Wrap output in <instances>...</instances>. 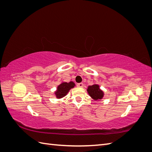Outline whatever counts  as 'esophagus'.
I'll return each mask as SVG.
<instances>
[{"label": "esophagus", "mask_w": 152, "mask_h": 152, "mask_svg": "<svg viewBox=\"0 0 152 152\" xmlns=\"http://www.w3.org/2000/svg\"><path fill=\"white\" fill-rule=\"evenodd\" d=\"M77 86L79 87H84V84H83V83H78L77 84Z\"/></svg>", "instance_id": "obj_1"}]
</instances>
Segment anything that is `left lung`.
<instances>
[{"label": "left lung", "instance_id": "8db88e82", "mask_svg": "<svg viewBox=\"0 0 152 152\" xmlns=\"http://www.w3.org/2000/svg\"><path fill=\"white\" fill-rule=\"evenodd\" d=\"M87 92L91 97L94 100L101 99L103 97V93L102 90H100L99 86L97 84H94L90 86L87 89Z\"/></svg>", "mask_w": 152, "mask_h": 152}]
</instances>
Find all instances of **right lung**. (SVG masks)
Here are the masks:
<instances>
[{"label":"right lung","mask_w":152,"mask_h":152,"mask_svg":"<svg viewBox=\"0 0 152 152\" xmlns=\"http://www.w3.org/2000/svg\"><path fill=\"white\" fill-rule=\"evenodd\" d=\"M74 86L75 84L73 82H70L69 83L63 82L60 85L58 86L57 91L55 92V94H56L57 98H61L63 96H66L68 92Z\"/></svg>","instance_id":"1"}]
</instances>
